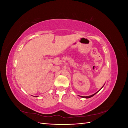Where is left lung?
I'll return each mask as SVG.
<instances>
[{
	"label": "left lung",
	"instance_id": "left-lung-1",
	"mask_svg": "<svg viewBox=\"0 0 128 128\" xmlns=\"http://www.w3.org/2000/svg\"><path fill=\"white\" fill-rule=\"evenodd\" d=\"M103 86L101 88H100V90L98 91H97V92H96V93H95V94H92V95H91V96H80V97H82V98H91V97H92V96H94L96 94V93H98L100 90H101V89L103 88Z\"/></svg>",
	"mask_w": 128,
	"mask_h": 128
}]
</instances>
